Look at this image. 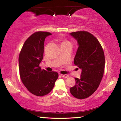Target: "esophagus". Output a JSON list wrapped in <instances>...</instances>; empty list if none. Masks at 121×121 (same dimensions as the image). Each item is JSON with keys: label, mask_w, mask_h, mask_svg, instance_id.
I'll list each match as a JSON object with an SVG mask.
<instances>
[{"label": "esophagus", "mask_w": 121, "mask_h": 121, "mask_svg": "<svg viewBox=\"0 0 121 121\" xmlns=\"http://www.w3.org/2000/svg\"><path fill=\"white\" fill-rule=\"evenodd\" d=\"M60 76L62 77V78H67V77H68V75L66 74H60Z\"/></svg>", "instance_id": "1"}]
</instances>
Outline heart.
Returning a JSON list of instances; mask_svg holds the SVG:
<instances>
[{
    "label": "heart",
    "mask_w": 121,
    "mask_h": 121,
    "mask_svg": "<svg viewBox=\"0 0 121 121\" xmlns=\"http://www.w3.org/2000/svg\"><path fill=\"white\" fill-rule=\"evenodd\" d=\"M61 45H71L72 43L67 40H63L61 42Z\"/></svg>",
    "instance_id": "obj_1"
}]
</instances>
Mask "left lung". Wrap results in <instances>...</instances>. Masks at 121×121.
Here are the masks:
<instances>
[{
  "mask_svg": "<svg viewBox=\"0 0 121 121\" xmlns=\"http://www.w3.org/2000/svg\"><path fill=\"white\" fill-rule=\"evenodd\" d=\"M70 35L79 46L74 63L82 70L80 78H75L76 84L70 88V92L76 98L85 99L96 91L102 80L105 67L104 51L98 39L89 32H73Z\"/></svg>",
  "mask_w": 121,
  "mask_h": 121,
  "instance_id": "1",
  "label": "left lung"
}]
</instances>
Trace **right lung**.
<instances>
[{"label": "right lung", "mask_w": 121, "mask_h": 121, "mask_svg": "<svg viewBox=\"0 0 121 121\" xmlns=\"http://www.w3.org/2000/svg\"><path fill=\"white\" fill-rule=\"evenodd\" d=\"M50 35L44 31L32 34L25 41L19 55L22 82L30 92L37 96L48 94L59 77L57 72H47L39 66L43 57L45 39Z\"/></svg>", "instance_id": "obj_1"}]
</instances>
